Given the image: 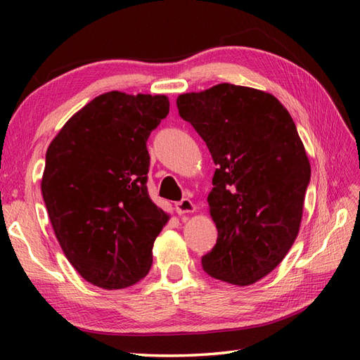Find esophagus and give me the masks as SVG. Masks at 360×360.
<instances>
[{"mask_svg":"<svg viewBox=\"0 0 360 360\" xmlns=\"http://www.w3.org/2000/svg\"><path fill=\"white\" fill-rule=\"evenodd\" d=\"M174 209L178 215H184V213H192L195 212V204L188 200V198H182L181 201L174 204Z\"/></svg>","mask_w":360,"mask_h":360,"instance_id":"obj_1","label":"esophagus"}]
</instances>
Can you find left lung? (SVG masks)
I'll return each mask as SVG.
<instances>
[{"label": "left lung", "instance_id": "8db88e82", "mask_svg": "<svg viewBox=\"0 0 360 360\" xmlns=\"http://www.w3.org/2000/svg\"><path fill=\"white\" fill-rule=\"evenodd\" d=\"M176 105L218 167L207 198L218 240L202 269L252 285L281 263L300 229L311 167L294 120L272 94L231 83Z\"/></svg>", "mask_w": 360, "mask_h": 360}]
</instances>
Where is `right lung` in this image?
<instances>
[{"instance_id": "1", "label": "right lung", "mask_w": 360, "mask_h": 360, "mask_svg": "<svg viewBox=\"0 0 360 360\" xmlns=\"http://www.w3.org/2000/svg\"><path fill=\"white\" fill-rule=\"evenodd\" d=\"M168 110L165 96L101 94L46 151L41 193L52 229L91 285L124 289L150 271L168 217L148 195L147 141Z\"/></svg>"}]
</instances>
